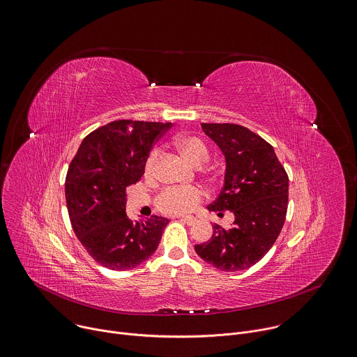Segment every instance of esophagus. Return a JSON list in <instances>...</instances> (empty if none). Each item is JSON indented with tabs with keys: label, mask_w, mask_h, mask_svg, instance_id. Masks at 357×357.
<instances>
[{
	"label": "esophagus",
	"mask_w": 357,
	"mask_h": 357,
	"mask_svg": "<svg viewBox=\"0 0 357 357\" xmlns=\"http://www.w3.org/2000/svg\"><path fill=\"white\" fill-rule=\"evenodd\" d=\"M181 222L187 223L188 226H192V225L197 223V218H194V216H183V218H181Z\"/></svg>",
	"instance_id": "obj_1"
}]
</instances>
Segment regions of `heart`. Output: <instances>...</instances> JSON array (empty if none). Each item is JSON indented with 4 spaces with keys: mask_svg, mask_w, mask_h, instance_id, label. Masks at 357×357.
Wrapping results in <instances>:
<instances>
[{
    "mask_svg": "<svg viewBox=\"0 0 357 357\" xmlns=\"http://www.w3.org/2000/svg\"><path fill=\"white\" fill-rule=\"evenodd\" d=\"M174 146L178 153L191 165L201 166L209 160V151L206 145L197 137H178L174 139ZM159 152L151 151L145 162V174L151 176L155 169ZM202 198V192L195 187H169L158 197V206L165 213L181 215L191 212Z\"/></svg>",
    "mask_w": 357,
    "mask_h": 357,
    "instance_id": "obj_1",
    "label": "heart"
}]
</instances>
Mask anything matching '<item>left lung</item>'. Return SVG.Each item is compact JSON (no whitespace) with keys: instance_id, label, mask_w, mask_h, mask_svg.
I'll list each match as a JSON object with an SVG mask.
<instances>
[{"instance_id":"8db88e82","label":"left lung","mask_w":357,"mask_h":357,"mask_svg":"<svg viewBox=\"0 0 357 357\" xmlns=\"http://www.w3.org/2000/svg\"><path fill=\"white\" fill-rule=\"evenodd\" d=\"M222 151L225 183L209 211L234 213L233 226L213 225L212 237L195 245L197 254L212 266L236 272L257 264L276 241L287 211L289 177L273 148L238 124H201Z\"/></svg>"}]
</instances>
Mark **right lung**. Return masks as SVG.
I'll list each match as a JSON object with an SVG mask.
<instances>
[{
	"label": "right lung",
	"mask_w": 357,
	"mask_h": 357,
	"mask_svg": "<svg viewBox=\"0 0 357 357\" xmlns=\"http://www.w3.org/2000/svg\"><path fill=\"white\" fill-rule=\"evenodd\" d=\"M172 123L112 121L82 141L66 177L73 229L102 266L127 271L158 248L169 219L153 215L134 222L126 213L128 185L139 181L158 138Z\"/></svg>",
	"instance_id": "right-lung-1"
}]
</instances>
